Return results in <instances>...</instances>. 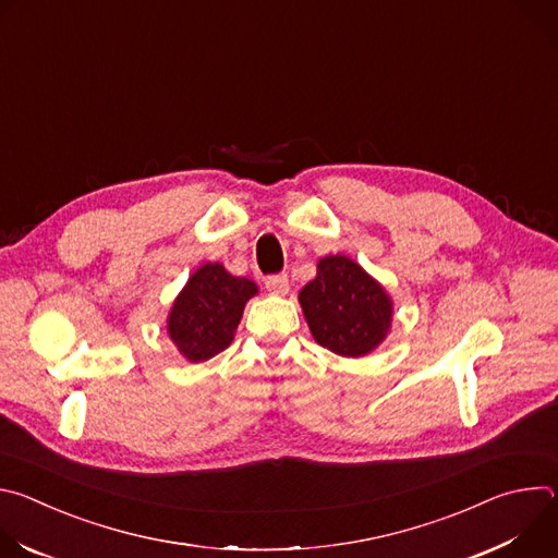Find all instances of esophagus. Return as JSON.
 <instances>
[{
	"instance_id": "1",
	"label": "esophagus",
	"mask_w": 558,
	"mask_h": 558,
	"mask_svg": "<svg viewBox=\"0 0 558 558\" xmlns=\"http://www.w3.org/2000/svg\"><path fill=\"white\" fill-rule=\"evenodd\" d=\"M265 287H267V291H271V293H276V295H287V293H289V278H287V274L269 276V278L265 280Z\"/></svg>"
}]
</instances>
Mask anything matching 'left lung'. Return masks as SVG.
<instances>
[{
  "label": "left lung",
  "mask_w": 558,
  "mask_h": 558,
  "mask_svg": "<svg viewBox=\"0 0 558 558\" xmlns=\"http://www.w3.org/2000/svg\"><path fill=\"white\" fill-rule=\"evenodd\" d=\"M298 300L313 340L342 357L368 355L390 331V295L342 254L317 263L315 278L304 284Z\"/></svg>",
  "instance_id": "8db88e82"
}]
</instances>
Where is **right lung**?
Here are the masks:
<instances>
[{
    "mask_svg": "<svg viewBox=\"0 0 558 558\" xmlns=\"http://www.w3.org/2000/svg\"><path fill=\"white\" fill-rule=\"evenodd\" d=\"M256 293L254 280L231 276L220 263H205L190 276L170 308V340L190 362L218 355L231 344L245 304Z\"/></svg>",
    "mask_w": 558,
    "mask_h": 558,
    "instance_id": "obj_1",
    "label": "right lung"
}]
</instances>
